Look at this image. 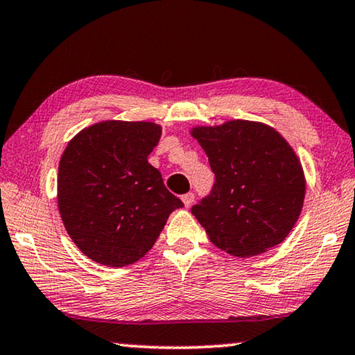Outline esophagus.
<instances>
[{
    "label": "esophagus",
    "instance_id": "1",
    "mask_svg": "<svg viewBox=\"0 0 355 355\" xmlns=\"http://www.w3.org/2000/svg\"><path fill=\"white\" fill-rule=\"evenodd\" d=\"M193 200H195V195L192 192H189L186 195H182V202L186 205V208H190L193 205Z\"/></svg>",
    "mask_w": 355,
    "mask_h": 355
}]
</instances>
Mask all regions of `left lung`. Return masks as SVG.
Here are the masks:
<instances>
[{
  "mask_svg": "<svg viewBox=\"0 0 355 355\" xmlns=\"http://www.w3.org/2000/svg\"><path fill=\"white\" fill-rule=\"evenodd\" d=\"M214 184L192 214L225 253L246 258L282 243L304 202L301 163L284 137L263 123L234 120L193 128Z\"/></svg>",
  "mask_w": 355,
  "mask_h": 355,
  "instance_id": "1",
  "label": "left lung"
}]
</instances>
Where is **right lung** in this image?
Listing matches in <instances>:
<instances>
[{
	"label": "right lung",
	"instance_id": "obj_1",
	"mask_svg": "<svg viewBox=\"0 0 355 355\" xmlns=\"http://www.w3.org/2000/svg\"><path fill=\"white\" fill-rule=\"evenodd\" d=\"M162 136L150 121H102L78 132L59 163L60 218L75 245L96 263L123 267L155 243L184 203L147 162Z\"/></svg>",
	"mask_w": 355,
	"mask_h": 355
}]
</instances>
